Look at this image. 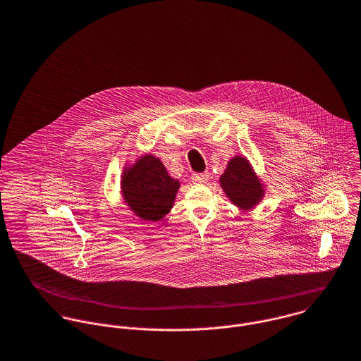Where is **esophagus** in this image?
<instances>
[{
	"label": "esophagus",
	"instance_id": "esophagus-1",
	"mask_svg": "<svg viewBox=\"0 0 361 361\" xmlns=\"http://www.w3.org/2000/svg\"><path fill=\"white\" fill-rule=\"evenodd\" d=\"M208 180V175L207 173H193L192 175V182L196 185H203Z\"/></svg>",
	"mask_w": 361,
	"mask_h": 361
}]
</instances>
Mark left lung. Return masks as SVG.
I'll use <instances>...</instances> for the list:
<instances>
[{"mask_svg":"<svg viewBox=\"0 0 361 361\" xmlns=\"http://www.w3.org/2000/svg\"><path fill=\"white\" fill-rule=\"evenodd\" d=\"M219 183L228 199L240 209H252L264 197V185L243 155H235L219 178Z\"/></svg>","mask_w":361,"mask_h":361,"instance_id":"obj_1","label":"left lung"}]
</instances>
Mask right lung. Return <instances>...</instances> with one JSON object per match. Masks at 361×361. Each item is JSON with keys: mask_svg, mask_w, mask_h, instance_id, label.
Instances as JSON below:
<instances>
[{"mask_svg": "<svg viewBox=\"0 0 361 361\" xmlns=\"http://www.w3.org/2000/svg\"><path fill=\"white\" fill-rule=\"evenodd\" d=\"M180 183L171 178L164 164L146 154L122 172L121 189L125 203L143 221H159L173 206Z\"/></svg>", "mask_w": 361, "mask_h": 361, "instance_id": "right-lung-1", "label": "right lung"}]
</instances>
